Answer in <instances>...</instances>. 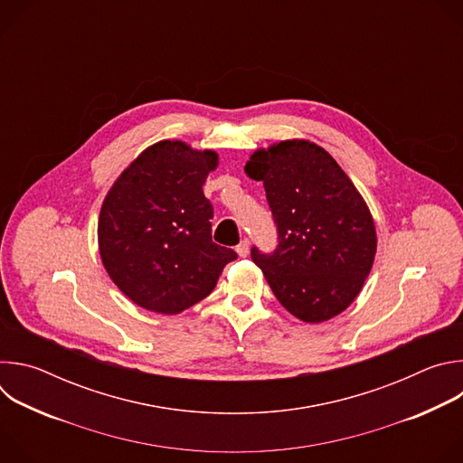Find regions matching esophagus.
Instances as JSON below:
<instances>
[{
	"label": "esophagus",
	"mask_w": 463,
	"mask_h": 463,
	"mask_svg": "<svg viewBox=\"0 0 463 463\" xmlns=\"http://www.w3.org/2000/svg\"><path fill=\"white\" fill-rule=\"evenodd\" d=\"M236 252H238V256H241V258H245V256L249 254V240H247V238L241 240V241L236 245Z\"/></svg>",
	"instance_id": "esophagus-1"
}]
</instances>
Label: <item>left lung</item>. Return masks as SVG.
Here are the masks:
<instances>
[{
  "instance_id": "left-lung-1",
  "label": "left lung",
  "mask_w": 463,
  "mask_h": 463,
  "mask_svg": "<svg viewBox=\"0 0 463 463\" xmlns=\"http://www.w3.org/2000/svg\"><path fill=\"white\" fill-rule=\"evenodd\" d=\"M263 181L279 232L273 252L250 249L279 302L304 322L345 311L372 269L377 238L363 195L324 148L282 141L245 165Z\"/></svg>"
}]
</instances>
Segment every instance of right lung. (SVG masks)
<instances>
[{
	"label": "right lung",
	"mask_w": 463,
	"mask_h": 463,
	"mask_svg": "<svg viewBox=\"0 0 463 463\" xmlns=\"http://www.w3.org/2000/svg\"><path fill=\"white\" fill-rule=\"evenodd\" d=\"M213 150L183 141L146 148L113 183L99 216V250L115 286L137 306L175 315L209 297L232 249L213 241L203 194Z\"/></svg>",
	"instance_id": "right-lung-1"
}]
</instances>
